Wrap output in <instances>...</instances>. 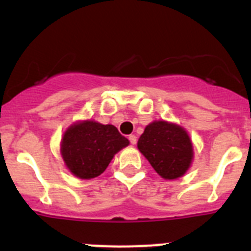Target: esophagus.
Masks as SVG:
<instances>
[{
	"label": "esophagus",
	"instance_id": "34e87169",
	"mask_svg": "<svg viewBox=\"0 0 251 251\" xmlns=\"http://www.w3.org/2000/svg\"><path fill=\"white\" fill-rule=\"evenodd\" d=\"M128 139H129L130 145H136L137 143V137L134 136V134H130V136L128 137Z\"/></svg>",
	"mask_w": 251,
	"mask_h": 251
}]
</instances>
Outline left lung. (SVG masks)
Masks as SVG:
<instances>
[{
  "label": "left lung",
  "instance_id": "8db88e82",
  "mask_svg": "<svg viewBox=\"0 0 251 251\" xmlns=\"http://www.w3.org/2000/svg\"><path fill=\"white\" fill-rule=\"evenodd\" d=\"M138 150L157 174L166 179L182 176L194 157L192 143L186 130L163 121L148 124L138 139Z\"/></svg>",
  "mask_w": 251,
  "mask_h": 251
}]
</instances>
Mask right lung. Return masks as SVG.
<instances>
[{
	"instance_id": "obj_1",
	"label": "right lung",
	"mask_w": 251,
	"mask_h": 251,
	"mask_svg": "<svg viewBox=\"0 0 251 251\" xmlns=\"http://www.w3.org/2000/svg\"><path fill=\"white\" fill-rule=\"evenodd\" d=\"M128 145L129 141L112 124L85 121L66 130L61 154L73 175L90 179L103 174L115 153Z\"/></svg>"
}]
</instances>
